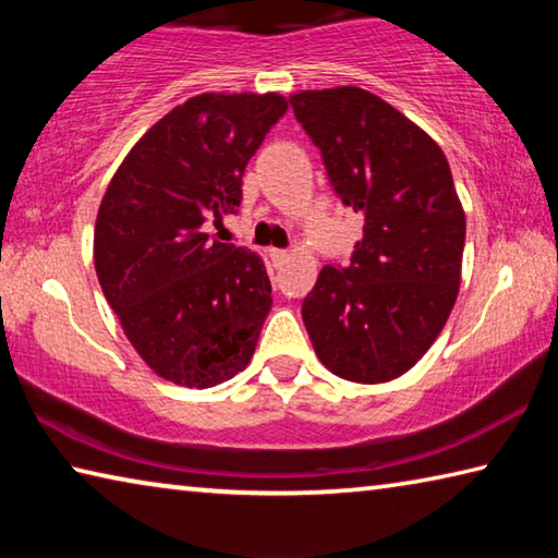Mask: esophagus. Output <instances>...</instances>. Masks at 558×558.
Instances as JSON below:
<instances>
[{
  "mask_svg": "<svg viewBox=\"0 0 558 558\" xmlns=\"http://www.w3.org/2000/svg\"><path fill=\"white\" fill-rule=\"evenodd\" d=\"M288 258H290V253H288V251H282V248H272V251H270V260L276 263V268L286 266Z\"/></svg>",
  "mask_w": 558,
  "mask_h": 558,
  "instance_id": "esophagus-1",
  "label": "esophagus"
}]
</instances>
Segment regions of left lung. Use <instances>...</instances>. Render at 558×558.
Here are the masks:
<instances>
[{
	"label": "left lung",
	"instance_id": "8db88e82",
	"mask_svg": "<svg viewBox=\"0 0 558 558\" xmlns=\"http://www.w3.org/2000/svg\"><path fill=\"white\" fill-rule=\"evenodd\" d=\"M344 206L364 214L349 266H325L302 323L329 372L356 384L401 376L456 305L465 211L442 149L369 90L290 96Z\"/></svg>",
	"mask_w": 558,
	"mask_h": 558
}]
</instances>
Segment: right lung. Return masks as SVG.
<instances>
[{"label": "right lung", "instance_id": "add662e5", "mask_svg": "<svg viewBox=\"0 0 558 558\" xmlns=\"http://www.w3.org/2000/svg\"><path fill=\"white\" fill-rule=\"evenodd\" d=\"M286 110L278 93H202L155 122L110 179L96 272L130 344L167 381L209 389L256 352L272 305L266 266L202 226L239 209L245 165Z\"/></svg>", "mask_w": 558, "mask_h": 558}]
</instances>
